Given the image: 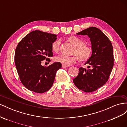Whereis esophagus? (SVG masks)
I'll return each mask as SVG.
<instances>
[{"mask_svg":"<svg viewBox=\"0 0 127 127\" xmlns=\"http://www.w3.org/2000/svg\"><path fill=\"white\" fill-rule=\"evenodd\" d=\"M67 67H68V66H65V65H64V64H63V65H62V68H67Z\"/></svg>","mask_w":127,"mask_h":127,"instance_id":"34e87169","label":"esophagus"}]
</instances>
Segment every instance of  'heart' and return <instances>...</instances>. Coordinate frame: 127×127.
I'll list each match as a JSON object with an SVG mask.
<instances>
[{
  "label": "heart",
  "instance_id": "1",
  "mask_svg": "<svg viewBox=\"0 0 127 127\" xmlns=\"http://www.w3.org/2000/svg\"><path fill=\"white\" fill-rule=\"evenodd\" d=\"M69 41L75 46L73 51L72 56H66L64 55H60L56 57L55 60L57 62L62 64L65 66L70 65L76 63L78 59L81 61H85L88 59L92 54V50L91 46L85 44L84 41L76 36H72L69 38ZM61 40H56L52 42L51 49L53 51L58 52L60 49Z\"/></svg>",
  "mask_w": 127,
  "mask_h": 127
}]
</instances>
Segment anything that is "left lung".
I'll return each instance as SVG.
<instances>
[{"mask_svg":"<svg viewBox=\"0 0 127 127\" xmlns=\"http://www.w3.org/2000/svg\"><path fill=\"white\" fill-rule=\"evenodd\" d=\"M77 34L89 36L93 51L85 64H88V69L80 67L73 82L79 90L92 92L103 86L109 78L114 64L113 47L109 38L95 27H90Z\"/></svg>","mask_w":127,"mask_h":127,"instance_id":"8db88e82","label":"left lung"}]
</instances>
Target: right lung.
<instances>
[{"mask_svg": "<svg viewBox=\"0 0 127 127\" xmlns=\"http://www.w3.org/2000/svg\"><path fill=\"white\" fill-rule=\"evenodd\" d=\"M56 34L36 30L24 37L17 44L15 63L20 80L26 88L43 93L52 87L57 70L61 64L55 62L48 67L42 66V61H50L53 56L51 44Z\"/></svg>", "mask_w": 127, "mask_h": 127, "instance_id": "add662e5", "label": "right lung"}]
</instances>
